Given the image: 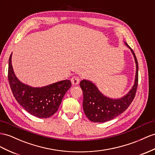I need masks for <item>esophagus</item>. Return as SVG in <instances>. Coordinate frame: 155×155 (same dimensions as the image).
I'll list each match as a JSON object with an SVG mask.
<instances>
[{"label":"esophagus","mask_w":155,"mask_h":155,"mask_svg":"<svg viewBox=\"0 0 155 155\" xmlns=\"http://www.w3.org/2000/svg\"><path fill=\"white\" fill-rule=\"evenodd\" d=\"M80 78L77 76H74L71 78V82H72V84L74 86L78 85L79 84V82H80Z\"/></svg>","instance_id":"1"}]
</instances>
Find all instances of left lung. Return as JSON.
<instances>
[{"label": "left lung", "mask_w": 155, "mask_h": 155, "mask_svg": "<svg viewBox=\"0 0 155 155\" xmlns=\"http://www.w3.org/2000/svg\"><path fill=\"white\" fill-rule=\"evenodd\" d=\"M133 54L136 66L134 85L125 96L113 99L103 94L96 85L88 80L81 81L80 86L83 92V110L86 116L93 122H105L112 120L128 107L136 95L138 82V63L134 51L124 42Z\"/></svg>", "instance_id": "left-lung-1"}]
</instances>
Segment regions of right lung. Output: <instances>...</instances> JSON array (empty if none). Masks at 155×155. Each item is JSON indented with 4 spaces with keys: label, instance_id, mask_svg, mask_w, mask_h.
Instances as JSON below:
<instances>
[{
    "label": "right lung",
    "instance_id": "obj_1",
    "mask_svg": "<svg viewBox=\"0 0 155 155\" xmlns=\"http://www.w3.org/2000/svg\"><path fill=\"white\" fill-rule=\"evenodd\" d=\"M12 55L8 63V81L15 100L32 115L46 118L52 116L60 105L62 99L71 86L69 80H64L42 87H32L21 82L15 76L12 65Z\"/></svg>",
    "mask_w": 155,
    "mask_h": 155
}]
</instances>
